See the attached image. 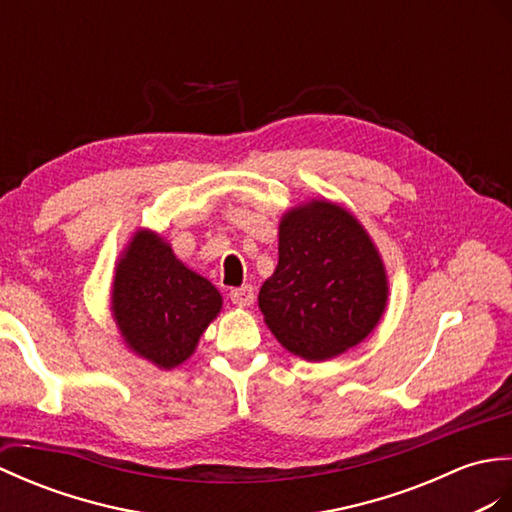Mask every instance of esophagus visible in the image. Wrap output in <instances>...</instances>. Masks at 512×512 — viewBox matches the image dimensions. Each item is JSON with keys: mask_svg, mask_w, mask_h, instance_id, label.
<instances>
[{"mask_svg": "<svg viewBox=\"0 0 512 512\" xmlns=\"http://www.w3.org/2000/svg\"><path fill=\"white\" fill-rule=\"evenodd\" d=\"M230 300H232L236 306H249V304H254V289H252V287L232 289V291H230Z\"/></svg>", "mask_w": 512, "mask_h": 512, "instance_id": "obj_1", "label": "esophagus"}]
</instances>
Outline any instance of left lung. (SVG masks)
<instances>
[{
	"instance_id": "obj_1",
	"label": "left lung",
	"mask_w": 512,
	"mask_h": 512,
	"mask_svg": "<svg viewBox=\"0 0 512 512\" xmlns=\"http://www.w3.org/2000/svg\"><path fill=\"white\" fill-rule=\"evenodd\" d=\"M278 267L258 293L269 331L306 361H326L363 342L388 304L377 247L331 201L291 208L280 221Z\"/></svg>"
}]
</instances>
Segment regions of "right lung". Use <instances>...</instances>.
<instances>
[{"mask_svg": "<svg viewBox=\"0 0 512 512\" xmlns=\"http://www.w3.org/2000/svg\"><path fill=\"white\" fill-rule=\"evenodd\" d=\"M221 293L195 274L151 230H138L113 276L111 311L124 342L157 368L170 370L195 352L221 311Z\"/></svg>", "mask_w": 512, "mask_h": 512, "instance_id": "add662e5", "label": "right lung"}]
</instances>
